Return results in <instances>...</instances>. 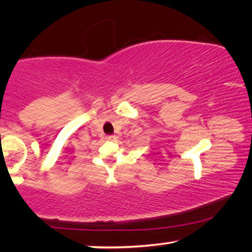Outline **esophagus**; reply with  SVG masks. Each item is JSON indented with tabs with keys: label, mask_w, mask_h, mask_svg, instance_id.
<instances>
[{
	"label": "esophagus",
	"mask_w": 252,
	"mask_h": 252,
	"mask_svg": "<svg viewBox=\"0 0 252 252\" xmlns=\"http://www.w3.org/2000/svg\"><path fill=\"white\" fill-rule=\"evenodd\" d=\"M118 136L117 135H106V140H109V141H116Z\"/></svg>",
	"instance_id": "1"
}]
</instances>
